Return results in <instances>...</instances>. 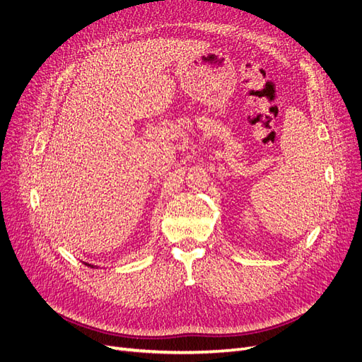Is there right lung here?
Returning a JSON list of instances; mask_svg holds the SVG:
<instances>
[{"label":"right lung","instance_id":"1","mask_svg":"<svg viewBox=\"0 0 362 362\" xmlns=\"http://www.w3.org/2000/svg\"><path fill=\"white\" fill-rule=\"evenodd\" d=\"M84 264H86L87 267H92V269H95V267H96V266H93V264H89V262H84ZM96 269H98V267H96Z\"/></svg>","mask_w":362,"mask_h":362}]
</instances>
